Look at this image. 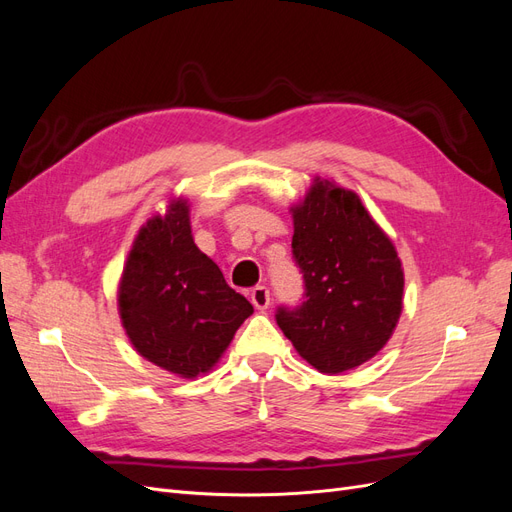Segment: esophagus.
Wrapping results in <instances>:
<instances>
[{
  "label": "esophagus",
  "mask_w": 512,
  "mask_h": 512,
  "mask_svg": "<svg viewBox=\"0 0 512 512\" xmlns=\"http://www.w3.org/2000/svg\"><path fill=\"white\" fill-rule=\"evenodd\" d=\"M250 299L254 303L256 309H267L269 303H271V294H269V288L267 286H256L250 294Z\"/></svg>",
  "instance_id": "1"
}]
</instances>
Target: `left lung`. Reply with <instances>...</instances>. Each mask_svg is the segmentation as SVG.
I'll return each mask as SVG.
<instances>
[{"instance_id":"obj_1","label":"left lung","mask_w":512,"mask_h":512,"mask_svg":"<svg viewBox=\"0 0 512 512\" xmlns=\"http://www.w3.org/2000/svg\"><path fill=\"white\" fill-rule=\"evenodd\" d=\"M305 301L277 324L322 374H344L389 342L404 309V267L356 192L316 177L290 207Z\"/></svg>"}]
</instances>
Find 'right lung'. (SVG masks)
<instances>
[{"instance_id": "right-lung-1", "label": "right lung", "mask_w": 512, "mask_h": 512, "mask_svg": "<svg viewBox=\"0 0 512 512\" xmlns=\"http://www.w3.org/2000/svg\"><path fill=\"white\" fill-rule=\"evenodd\" d=\"M119 318L134 350L177 378L207 374L230 346L252 303L196 247L188 198L141 226L117 290Z\"/></svg>"}]
</instances>
